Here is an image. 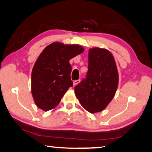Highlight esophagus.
Instances as JSON below:
<instances>
[{
	"label": "esophagus",
	"instance_id": "esophagus-1",
	"mask_svg": "<svg viewBox=\"0 0 152 152\" xmlns=\"http://www.w3.org/2000/svg\"><path fill=\"white\" fill-rule=\"evenodd\" d=\"M79 81H80V80H79H79L74 81H73V86H75L77 85V84L79 83Z\"/></svg>",
	"mask_w": 152,
	"mask_h": 152
}]
</instances>
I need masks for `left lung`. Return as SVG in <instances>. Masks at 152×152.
I'll return each instance as SVG.
<instances>
[{
    "label": "left lung",
    "instance_id": "left-lung-1",
    "mask_svg": "<svg viewBox=\"0 0 152 152\" xmlns=\"http://www.w3.org/2000/svg\"><path fill=\"white\" fill-rule=\"evenodd\" d=\"M118 71L112 53L106 49L94 48L88 52L86 78L75 87V93L86 111H103L118 89Z\"/></svg>",
    "mask_w": 152,
    "mask_h": 152
}]
</instances>
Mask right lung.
I'll list each match as a JSON object with an SVG mask.
<instances>
[{"label": "right lung", "mask_w": 152, "mask_h": 152, "mask_svg": "<svg viewBox=\"0 0 152 152\" xmlns=\"http://www.w3.org/2000/svg\"><path fill=\"white\" fill-rule=\"evenodd\" d=\"M79 45L54 42L46 47L34 63L31 75V92L36 105L48 111L60 103L73 86L69 60L83 52Z\"/></svg>", "instance_id": "right-lung-1"}]
</instances>
